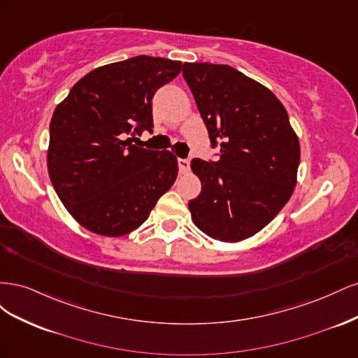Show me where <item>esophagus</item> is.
<instances>
[{
	"mask_svg": "<svg viewBox=\"0 0 358 358\" xmlns=\"http://www.w3.org/2000/svg\"><path fill=\"white\" fill-rule=\"evenodd\" d=\"M189 159H183V158H179L178 159V166H179V171L180 173H187L189 170Z\"/></svg>",
	"mask_w": 358,
	"mask_h": 358,
	"instance_id": "1",
	"label": "esophagus"
}]
</instances>
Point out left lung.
Returning a JSON list of instances; mask_svg holds the SVG:
<instances>
[{
    "label": "left lung",
    "mask_w": 358,
    "mask_h": 358,
    "mask_svg": "<svg viewBox=\"0 0 358 358\" xmlns=\"http://www.w3.org/2000/svg\"><path fill=\"white\" fill-rule=\"evenodd\" d=\"M183 79L208 128L218 161L194 158L201 192L192 221L212 239L239 242L272 221L294 191L299 138L276 95L224 64L185 62Z\"/></svg>",
    "instance_id": "left-lung-1"
}]
</instances>
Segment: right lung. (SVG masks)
<instances>
[{
  "instance_id": "right-lung-1",
  "label": "right lung",
  "mask_w": 358,
  "mask_h": 358,
  "mask_svg": "<svg viewBox=\"0 0 358 358\" xmlns=\"http://www.w3.org/2000/svg\"><path fill=\"white\" fill-rule=\"evenodd\" d=\"M182 62L138 55L92 70L57 106L49 127L52 185L73 218L101 236L142 225L178 178L170 150H150L125 137L152 131L155 92Z\"/></svg>"
}]
</instances>
